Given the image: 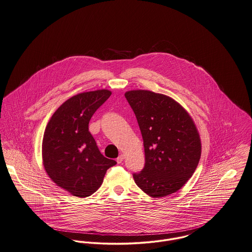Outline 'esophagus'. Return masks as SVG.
<instances>
[{
	"label": "esophagus",
	"mask_w": 252,
	"mask_h": 252,
	"mask_svg": "<svg viewBox=\"0 0 252 252\" xmlns=\"http://www.w3.org/2000/svg\"><path fill=\"white\" fill-rule=\"evenodd\" d=\"M124 160V155H120V156H118V158L116 159V161H117V163H121L122 161Z\"/></svg>",
	"instance_id": "1"
}]
</instances>
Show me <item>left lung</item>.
Here are the masks:
<instances>
[{
  "label": "left lung",
  "instance_id": "1",
  "mask_svg": "<svg viewBox=\"0 0 252 252\" xmlns=\"http://www.w3.org/2000/svg\"><path fill=\"white\" fill-rule=\"evenodd\" d=\"M144 145L145 164L134 173L137 187L159 198L180 189L192 176L201 156V140L191 116L169 96L150 91H130Z\"/></svg>",
  "mask_w": 252,
  "mask_h": 252
}]
</instances>
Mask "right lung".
<instances>
[{"instance_id":"obj_1","label":"right lung","mask_w":252,"mask_h":252,"mask_svg":"<svg viewBox=\"0 0 252 252\" xmlns=\"http://www.w3.org/2000/svg\"><path fill=\"white\" fill-rule=\"evenodd\" d=\"M112 95L108 90L79 93L60 106L46 126L42 160L48 176L74 196L87 197L116 161L104 157L89 131L93 114Z\"/></svg>"}]
</instances>
